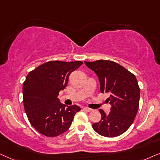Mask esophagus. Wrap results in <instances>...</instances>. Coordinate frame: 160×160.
Returning a JSON list of instances; mask_svg holds the SVG:
<instances>
[{"mask_svg":"<svg viewBox=\"0 0 160 160\" xmlns=\"http://www.w3.org/2000/svg\"><path fill=\"white\" fill-rule=\"evenodd\" d=\"M83 110H86V111H87V112H91V111H92V109H91V108H84Z\"/></svg>","mask_w":160,"mask_h":160,"instance_id":"34e87169","label":"esophagus"}]
</instances>
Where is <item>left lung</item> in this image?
<instances>
[{"instance_id":"left-lung-1","label":"left lung","mask_w":160,"mask_h":160,"mask_svg":"<svg viewBox=\"0 0 160 160\" xmlns=\"http://www.w3.org/2000/svg\"><path fill=\"white\" fill-rule=\"evenodd\" d=\"M85 64L97 74L102 93H109L110 112L106 115L100 109L101 121L92 125L100 135L114 138L122 135L133 123L140 101V88L132 73L112 61H85Z\"/></svg>"}]
</instances>
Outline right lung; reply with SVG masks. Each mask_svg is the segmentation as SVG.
I'll return each instance as SVG.
<instances>
[{
  "mask_svg": "<svg viewBox=\"0 0 160 160\" xmlns=\"http://www.w3.org/2000/svg\"><path fill=\"white\" fill-rule=\"evenodd\" d=\"M82 63L51 61L27 75L22 86L24 109L30 123L42 135L54 138L65 132L80 110L77 105L61 104L58 95L67 87L70 74Z\"/></svg>",
  "mask_w": 160,
  "mask_h": 160,
  "instance_id": "right-lung-1",
  "label": "right lung"
}]
</instances>
